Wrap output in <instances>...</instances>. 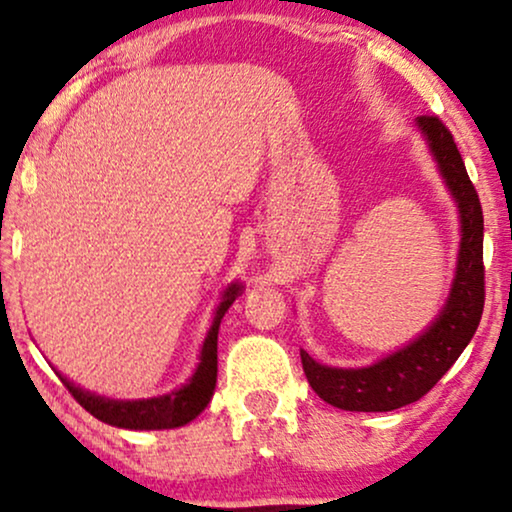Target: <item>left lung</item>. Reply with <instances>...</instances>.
I'll return each mask as SVG.
<instances>
[{
  "label": "left lung",
  "instance_id": "8db88e82",
  "mask_svg": "<svg viewBox=\"0 0 512 512\" xmlns=\"http://www.w3.org/2000/svg\"><path fill=\"white\" fill-rule=\"evenodd\" d=\"M418 129L428 138L430 150L440 164L451 195L459 202L461 249L456 280L449 301L426 334L407 348L388 355L386 360L364 369H336L315 362L301 350L303 371L308 383L324 402L345 411H393L421 400L430 393L451 364L459 360L463 348L480 324L484 308V261L482 204L466 164L456 148L454 136L437 115L418 117Z\"/></svg>",
  "mask_w": 512,
  "mask_h": 512
}]
</instances>
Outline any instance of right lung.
Instances as JSON below:
<instances>
[{
	"mask_svg": "<svg viewBox=\"0 0 512 512\" xmlns=\"http://www.w3.org/2000/svg\"><path fill=\"white\" fill-rule=\"evenodd\" d=\"M240 291V284H232V287L225 289L223 303L218 305L209 336L204 338L202 357H199V367L195 371V376L190 378L188 386L176 390V393L152 397V400L117 402L86 393V390L75 388L70 381H65L61 374L58 376H61V381L65 383V388L70 390L72 397H75L91 416L108 423V426L129 430H162L185 426V423H190L199 411H204V407H207L211 400V395H214L218 369V327H221L225 310L230 308Z\"/></svg>",
	"mask_w": 512,
	"mask_h": 512,
	"instance_id": "add662e5",
	"label": "right lung"
}]
</instances>
